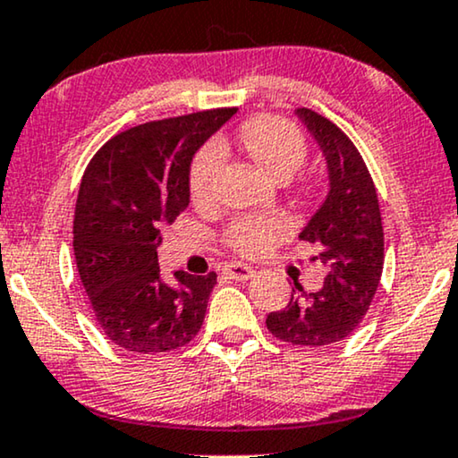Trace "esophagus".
I'll list each match as a JSON object with an SVG mask.
<instances>
[{"label":"esophagus","mask_w":458,"mask_h":458,"mask_svg":"<svg viewBox=\"0 0 458 458\" xmlns=\"http://www.w3.org/2000/svg\"><path fill=\"white\" fill-rule=\"evenodd\" d=\"M225 273H227V277H231V280H250V277L257 273V269L250 265H243V263H229L225 265Z\"/></svg>","instance_id":"34e87169"}]
</instances>
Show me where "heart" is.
<instances>
[{
  "label": "heart",
  "instance_id": "b5f03b06",
  "mask_svg": "<svg viewBox=\"0 0 458 458\" xmlns=\"http://www.w3.org/2000/svg\"><path fill=\"white\" fill-rule=\"evenodd\" d=\"M242 142L250 157L273 181H290L307 157L302 134L293 123L280 117L260 115L242 128ZM225 164L221 142L212 140L199 149L191 165L189 189L198 206H208L216 199L218 182ZM290 225L282 216H242L231 223L225 240L235 252L259 257L288 235Z\"/></svg>",
  "mask_w": 458,
  "mask_h": 458
}]
</instances>
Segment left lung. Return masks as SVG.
<instances>
[{"label": "left lung", "instance_id": "obj_1", "mask_svg": "<svg viewBox=\"0 0 458 458\" xmlns=\"http://www.w3.org/2000/svg\"><path fill=\"white\" fill-rule=\"evenodd\" d=\"M294 115L316 140L328 172V193L299 233L318 243V260L328 273L316 293L294 282L288 305L267 316V328L293 345L324 347L358 328L377 293L385 260L381 210L364 159L347 134L311 109H294Z\"/></svg>", "mask_w": 458, "mask_h": 458}]
</instances>
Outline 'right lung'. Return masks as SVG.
<instances>
[{
    "instance_id": "right-lung-1",
    "label": "right lung",
    "mask_w": 458,
    "mask_h": 458,
    "mask_svg": "<svg viewBox=\"0 0 458 458\" xmlns=\"http://www.w3.org/2000/svg\"><path fill=\"white\" fill-rule=\"evenodd\" d=\"M233 115L212 109L130 128L86 168L75 204V263L100 330L126 352H172L201 328L216 273L174 271V282L162 280L159 231L189 206L195 153Z\"/></svg>"
}]
</instances>
